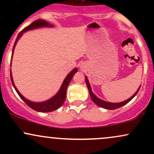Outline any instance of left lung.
Returning <instances> with one entry per match:
<instances>
[{
	"instance_id": "left-lung-1",
	"label": "left lung",
	"mask_w": 154,
	"mask_h": 154,
	"mask_svg": "<svg viewBox=\"0 0 154 154\" xmlns=\"http://www.w3.org/2000/svg\"><path fill=\"white\" fill-rule=\"evenodd\" d=\"M85 82H86V85H87V86H88V91H89L90 95H91V98L92 100H93V101L94 102V103L96 104V105H98V106L103 108V109H109V110H113V109H117V108L123 106L124 105H125V104L128 103L129 101H130V100H131L132 98H133L136 95H137V93H138L140 88V86L138 89H137V91L135 92V94L132 95V97H130V98H129V99L125 100V101L120 102V103H110V102L105 101V100H103L100 99V98H98V97H97L96 95H95L94 93H93V92H92L91 85H90L89 81H88L87 77H85Z\"/></svg>"
}]
</instances>
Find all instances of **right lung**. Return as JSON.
Segmentation results:
<instances>
[{
	"label": "right lung",
	"mask_w": 154,
	"mask_h": 154,
	"mask_svg": "<svg viewBox=\"0 0 154 154\" xmlns=\"http://www.w3.org/2000/svg\"><path fill=\"white\" fill-rule=\"evenodd\" d=\"M43 26L51 27V26H53V25H51V24H49V23L47 22L46 21L43 20V19H38V20L35 21V22H33L32 24H29V26H27L26 27L24 28V29H22V30L19 33L18 36H17V39H16L14 45L13 50H12L11 59H12V56H13L14 51V48L16 46V45H17V41H18L19 39L20 38V37L23 35V33L25 32L28 30L37 29V28H39V27H43ZM77 72V69L75 68L74 69L72 72H69V74L66 76V78H65L64 80H63L62 85H61V87L60 88L59 92H58V93H56L54 97H52L51 99L48 100L46 101L40 102V103H35V102L30 101V100H27L26 98H24V97L20 93H19L18 90H17V88H16L14 83L13 78H12L11 71V70H10V76H11V80L12 85H13L14 88L16 91H17V93H18L19 97H20V98H22L24 102H25L28 106L30 107L31 109H33V110L39 111V112H51V111L56 110V109H58L59 107H61V106H62V104L63 103V102H64L65 99H66V93L67 87H68L70 81H71L72 77H73L74 75H75Z\"/></svg>",
	"instance_id": "1"
}]
</instances>
